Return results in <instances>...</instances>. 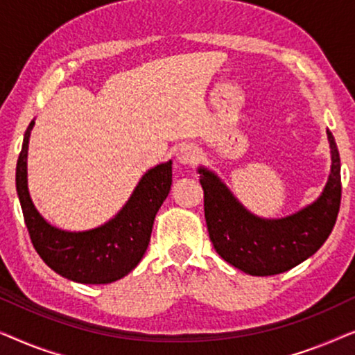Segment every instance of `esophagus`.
<instances>
[{
	"label": "esophagus",
	"mask_w": 355,
	"mask_h": 355,
	"mask_svg": "<svg viewBox=\"0 0 355 355\" xmlns=\"http://www.w3.org/2000/svg\"><path fill=\"white\" fill-rule=\"evenodd\" d=\"M176 157H178L179 163L187 164V166H193V164H197V162H198L200 152H198V148L196 147V145L184 144V145H181V147H179Z\"/></svg>",
	"instance_id": "34e87169"
}]
</instances>
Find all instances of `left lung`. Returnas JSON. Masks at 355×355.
Returning <instances> with one entry per match:
<instances>
[{"instance_id": "8db88e82", "label": "left lung", "mask_w": 355, "mask_h": 355, "mask_svg": "<svg viewBox=\"0 0 355 355\" xmlns=\"http://www.w3.org/2000/svg\"><path fill=\"white\" fill-rule=\"evenodd\" d=\"M331 174L320 198L281 220H261L245 210L211 171L198 169L211 244L236 268L254 276L288 271L313 255L331 234L341 205V159L333 134Z\"/></svg>"}]
</instances>
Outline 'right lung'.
I'll use <instances>...</instances> for the list:
<instances>
[{
  "mask_svg": "<svg viewBox=\"0 0 355 355\" xmlns=\"http://www.w3.org/2000/svg\"><path fill=\"white\" fill-rule=\"evenodd\" d=\"M28 125L16 166V189L24 221L37 254L58 275L84 284H106L134 270L147 250L158 208L171 189V162L158 164L140 179L123 210L106 225L67 232L43 220L27 189Z\"/></svg>",
  "mask_w": 355,
  "mask_h": 355,
  "instance_id": "add662e5",
  "label": "right lung"
}]
</instances>
